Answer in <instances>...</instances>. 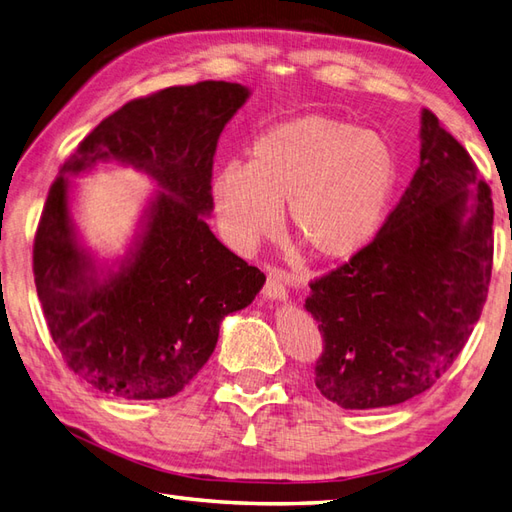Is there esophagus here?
I'll list each match as a JSON object with an SVG mask.
<instances>
[{"instance_id": "esophagus-1", "label": "esophagus", "mask_w": 512, "mask_h": 512, "mask_svg": "<svg viewBox=\"0 0 512 512\" xmlns=\"http://www.w3.org/2000/svg\"><path fill=\"white\" fill-rule=\"evenodd\" d=\"M264 295L268 299H286L288 297V286H286V273L279 268H273L266 277L264 284Z\"/></svg>"}]
</instances>
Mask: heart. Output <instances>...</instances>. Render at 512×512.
<instances>
[{
  "label": "heart",
  "mask_w": 512,
  "mask_h": 512,
  "mask_svg": "<svg viewBox=\"0 0 512 512\" xmlns=\"http://www.w3.org/2000/svg\"><path fill=\"white\" fill-rule=\"evenodd\" d=\"M398 182V160L385 138L339 118L308 114L268 129L248 165L228 162L213 198L226 235L255 246L279 226L314 259H347L383 224Z\"/></svg>",
  "instance_id": "heart-1"
}]
</instances>
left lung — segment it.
Listing matches in <instances>:
<instances>
[{"mask_svg":"<svg viewBox=\"0 0 512 512\" xmlns=\"http://www.w3.org/2000/svg\"><path fill=\"white\" fill-rule=\"evenodd\" d=\"M420 136V165L376 237L310 281L306 310L323 336L314 385L343 409L400 405L431 389L488 297L491 187L431 110Z\"/></svg>","mask_w":512,"mask_h":512,"instance_id":"8db88e82","label":"left lung"}]
</instances>
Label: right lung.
<instances>
[{"mask_svg": "<svg viewBox=\"0 0 512 512\" xmlns=\"http://www.w3.org/2000/svg\"><path fill=\"white\" fill-rule=\"evenodd\" d=\"M246 99L226 81L140 96L103 118L52 182L32 244L37 295L65 365L107 396H176L209 361L222 319L264 286L204 220L217 138ZM99 159L145 168L163 189L137 253L107 280L75 246L67 215V176Z\"/></svg>", "mask_w": 512, "mask_h": 512, "instance_id": "1", "label": "right lung"}]
</instances>
